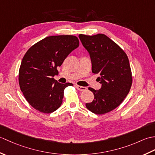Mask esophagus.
<instances>
[{
  "instance_id": "esophagus-1",
  "label": "esophagus",
  "mask_w": 155,
  "mask_h": 155,
  "mask_svg": "<svg viewBox=\"0 0 155 155\" xmlns=\"http://www.w3.org/2000/svg\"><path fill=\"white\" fill-rule=\"evenodd\" d=\"M76 87H77V89L78 91H86L87 89V87L79 86V85H76Z\"/></svg>"
}]
</instances>
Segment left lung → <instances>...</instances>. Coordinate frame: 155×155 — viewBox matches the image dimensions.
Returning a JSON list of instances; mask_svg holds the SVG:
<instances>
[{"instance_id": "8db88e82", "label": "left lung", "mask_w": 155, "mask_h": 155, "mask_svg": "<svg viewBox=\"0 0 155 155\" xmlns=\"http://www.w3.org/2000/svg\"><path fill=\"white\" fill-rule=\"evenodd\" d=\"M83 47L89 53L92 72L98 74L101 84L99 90L88 88L94 100L86 103L92 113L103 114L119 106L129 93L132 73L128 58L119 46L104 34L78 35Z\"/></svg>"}]
</instances>
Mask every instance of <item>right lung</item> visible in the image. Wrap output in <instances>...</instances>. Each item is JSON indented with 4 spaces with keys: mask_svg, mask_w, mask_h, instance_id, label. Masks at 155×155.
Returning <instances> with one entry per match:
<instances>
[{
    "mask_svg": "<svg viewBox=\"0 0 155 155\" xmlns=\"http://www.w3.org/2000/svg\"><path fill=\"white\" fill-rule=\"evenodd\" d=\"M78 46L75 36H51L26 52L19 69V85L26 100L36 110L51 113L61 107L64 88L73 84L58 83L53 77L58 74L57 67Z\"/></svg>",
    "mask_w": 155,
    "mask_h": 155,
    "instance_id": "right-lung-1",
    "label": "right lung"
}]
</instances>
